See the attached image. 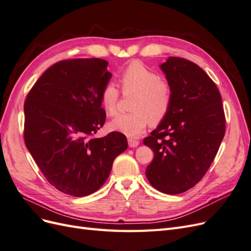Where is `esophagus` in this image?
I'll list each match as a JSON object with an SVG mask.
<instances>
[{
    "instance_id": "esophagus-1",
    "label": "esophagus",
    "mask_w": 251,
    "mask_h": 251,
    "mask_svg": "<svg viewBox=\"0 0 251 251\" xmlns=\"http://www.w3.org/2000/svg\"><path fill=\"white\" fill-rule=\"evenodd\" d=\"M127 142H128V146H130L131 148L138 147V144H139V141L137 139H134V138H128Z\"/></svg>"
}]
</instances>
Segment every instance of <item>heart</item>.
Masks as SVG:
<instances>
[{"instance_id": "heart-1", "label": "heart", "mask_w": 251, "mask_h": 251, "mask_svg": "<svg viewBox=\"0 0 251 251\" xmlns=\"http://www.w3.org/2000/svg\"><path fill=\"white\" fill-rule=\"evenodd\" d=\"M119 83L124 92H136L132 109L134 112L120 114L110 123L113 131L128 137L140 136L151 120L160 121L169 113L172 103V88L157 72L151 70L140 62L128 64L119 74ZM100 100L108 116L117 113L119 90L112 82L101 89Z\"/></svg>"}]
</instances>
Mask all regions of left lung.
<instances>
[{"label": "left lung", "mask_w": 251, "mask_h": 251, "mask_svg": "<svg viewBox=\"0 0 251 251\" xmlns=\"http://www.w3.org/2000/svg\"><path fill=\"white\" fill-rule=\"evenodd\" d=\"M160 68L172 88L169 113L143 143L154 151L146 174L157 191L177 195L204 177L225 135L222 97L201 68L171 56Z\"/></svg>", "instance_id": "1"}]
</instances>
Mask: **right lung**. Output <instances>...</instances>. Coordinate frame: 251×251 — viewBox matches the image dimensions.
<instances>
[{"label":"right lung","instance_id":"obj_1","mask_svg":"<svg viewBox=\"0 0 251 251\" xmlns=\"http://www.w3.org/2000/svg\"><path fill=\"white\" fill-rule=\"evenodd\" d=\"M107 66L101 58L60 60L25 100L26 147L49 183L73 197L98 191L114 159L127 149L121 133L94 137L105 121L100 96L112 77Z\"/></svg>","mask_w":251,"mask_h":251}]
</instances>
